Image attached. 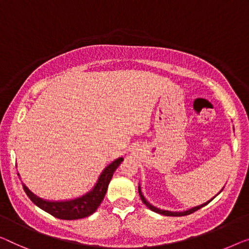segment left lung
I'll return each instance as SVG.
<instances>
[{
	"instance_id": "8db88e82",
	"label": "left lung",
	"mask_w": 249,
	"mask_h": 249,
	"mask_svg": "<svg viewBox=\"0 0 249 249\" xmlns=\"http://www.w3.org/2000/svg\"><path fill=\"white\" fill-rule=\"evenodd\" d=\"M139 194H140V196H141V199H142V201L144 202V205H145L148 209H151L152 211H154V213H160V214H164V216H172V217H181V216H187V214H190V213H195V211H196L198 209H200V208H202V207H205L206 205H208V202H210L211 200H209V201H207V202H205V203H202V205H200V206H196V207H194V208H191V209H188V210H185V211H169V210H162V209H160V208H157V207H154L153 205H151L150 202L147 201V200L144 198V196H143V194H142V191H141V187L139 185ZM220 194V192H219Z\"/></svg>"
}]
</instances>
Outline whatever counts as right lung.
<instances>
[{"label":"right lung","instance_id":"right-lung-1","mask_svg":"<svg viewBox=\"0 0 249 249\" xmlns=\"http://www.w3.org/2000/svg\"><path fill=\"white\" fill-rule=\"evenodd\" d=\"M123 160V158H118L107 165L101 176H99L95 187L87 194L79 196V198L66 200V201H49V200H43L33 195L22 183L23 184V190L36 206L41 208L46 213L53 214V217L64 220L81 219V218L90 216L97 210V208L101 205L104 196L106 195L107 188H108L109 181L112 179L114 172L116 171V169L120 166Z\"/></svg>","mask_w":249,"mask_h":249}]
</instances>
